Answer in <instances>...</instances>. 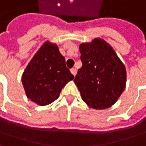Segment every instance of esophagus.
Instances as JSON below:
<instances>
[{
	"mask_svg": "<svg viewBox=\"0 0 146 146\" xmlns=\"http://www.w3.org/2000/svg\"><path fill=\"white\" fill-rule=\"evenodd\" d=\"M70 71H71V73H72V74H73V76H75V75H76V73H77V69H76L75 68H73Z\"/></svg>",
	"mask_w": 146,
	"mask_h": 146,
	"instance_id": "obj_1",
	"label": "esophagus"
}]
</instances>
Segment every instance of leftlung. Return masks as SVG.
Listing matches in <instances>:
<instances>
[{
    "label": "left lung",
    "mask_w": 146,
    "mask_h": 146,
    "mask_svg": "<svg viewBox=\"0 0 146 146\" xmlns=\"http://www.w3.org/2000/svg\"><path fill=\"white\" fill-rule=\"evenodd\" d=\"M82 66L74 78L83 102L91 108L111 107L126 83L124 64L107 42L95 38L79 45Z\"/></svg>",
    "instance_id": "1"
}]
</instances>
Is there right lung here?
Here are the masks:
<instances>
[{
    "mask_svg": "<svg viewBox=\"0 0 146 146\" xmlns=\"http://www.w3.org/2000/svg\"><path fill=\"white\" fill-rule=\"evenodd\" d=\"M73 78L58 45L47 40L26 66L21 81L28 99L46 106L59 97L62 88Z\"/></svg>",
    "mask_w": 146,
    "mask_h": 146,
    "instance_id": "1",
    "label": "right lung"
}]
</instances>
